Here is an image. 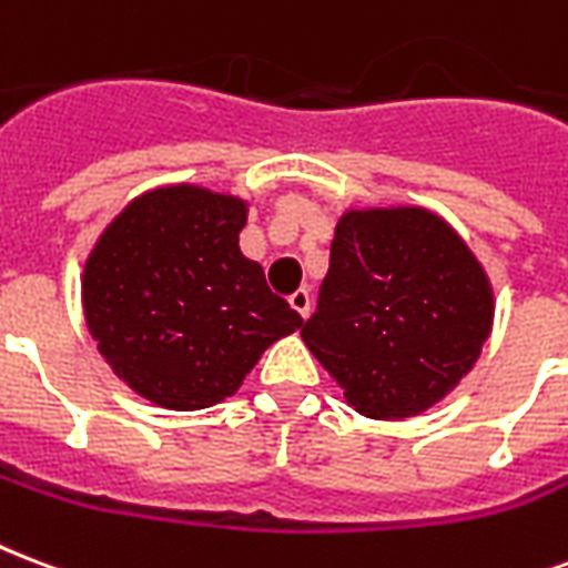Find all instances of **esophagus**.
<instances>
[{
  "mask_svg": "<svg viewBox=\"0 0 568 568\" xmlns=\"http://www.w3.org/2000/svg\"><path fill=\"white\" fill-rule=\"evenodd\" d=\"M288 303H292V310L301 315V318H310V306H313V297H310V292H306V288H297V292L288 297Z\"/></svg>",
  "mask_w": 568,
  "mask_h": 568,
  "instance_id": "esophagus-1",
  "label": "esophagus"
}]
</instances>
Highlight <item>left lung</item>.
Masks as SVG:
<instances>
[{
    "mask_svg": "<svg viewBox=\"0 0 568 568\" xmlns=\"http://www.w3.org/2000/svg\"><path fill=\"white\" fill-rule=\"evenodd\" d=\"M495 288L447 220L423 205L342 211L303 342L369 419H410L474 369Z\"/></svg>",
    "mask_w": 568,
    "mask_h": 568,
    "instance_id": "obj_1",
    "label": "left lung"
}]
</instances>
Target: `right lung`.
Instances as JSON below:
<instances>
[{"instance_id": "1", "label": "right lung", "mask_w": 568, "mask_h": 568, "mask_svg": "<svg viewBox=\"0 0 568 568\" xmlns=\"http://www.w3.org/2000/svg\"><path fill=\"white\" fill-rule=\"evenodd\" d=\"M253 199L163 184L112 216L82 265V315L136 396L202 410L235 396L258 357L303 318L241 253Z\"/></svg>"}]
</instances>
